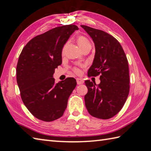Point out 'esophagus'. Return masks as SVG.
Masks as SVG:
<instances>
[{
	"mask_svg": "<svg viewBox=\"0 0 151 151\" xmlns=\"http://www.w3.org/2000/svg\"><path fill=\"white\" fill-rule=\"evenodd\" d=\"M76 80H77V83H78V85H81V84H83L84 83L83 80L80 79V78H77Z\"/></svg>",
	"mask_w": 151,
	"mask_h": 151,
	"instance_id": "1",
	"label": "esophagus"
}]
</instances>
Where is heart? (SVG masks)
<instances>
[{"label":"heart","instance_id":"1","mask_svg":"<svg viewBox=\"0 0 151 151\" xmlns=\"http://www.w3.org/2000/svg\"><path fill=\"white\" fill-rule=\"evenodd\" d=\"M78 43L79 45V47L81 48V50L83 48L87 47V46L91 45L90 42L88 41V40L83 36H79L78 37ZM63 51H64V49H63ZM73 72H74L76 73H79L80 70L78 68H73Z\"/></svg>","mask_w":151,"mask_h":151}]
</instances>
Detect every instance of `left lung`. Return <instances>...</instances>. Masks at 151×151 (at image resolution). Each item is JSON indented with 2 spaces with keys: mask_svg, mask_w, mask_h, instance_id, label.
I'll list each match as a JSON object with an SVG mask.
<instances>
[{
  "mask_svg": "<svg viewBox=\"0 0 151 151\" xmlns=\"http://www.w3.org/2000/svg\"><path fill=\"white\" fill-rule=\"evenodd\" d=\"M94 43V59L88 76L100 75V83L85 81L88 93L85 96L89 114L96 118L108 119L121 110L130 91V76L127 56L117 40L108 33L81 25Z\"/></svg>",
  "mask_w": 151,
  "mask_h": 151,
  "instance_id": "obj_1",
  "label": "left lung"
}]
</instances>
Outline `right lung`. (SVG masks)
Listing matches in <instances>:
<instances>
[{"instance_id": "1", "label": "right lung", "mask_w": 151, "mask_h": 151, "mask_svg": "<svg viewBox=\"0 0 151 151\" xmlns=\"http://www.w3.org/2000/svg\"><path fill=\"white\" fill-rule=\"evenodd\" d=\"M75 24L55 27L35 36L23 47L16 68L17 83L24 106L36 118L53 121L63 115L76 80L55 83V69L62 63V50Z\"/></svg>"}]
</instances>
